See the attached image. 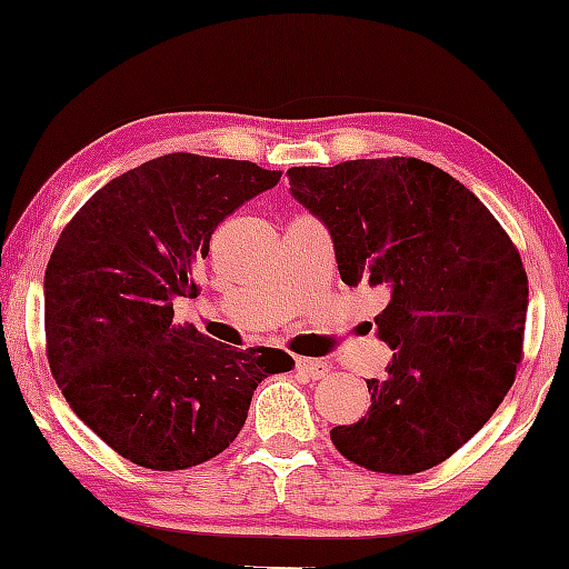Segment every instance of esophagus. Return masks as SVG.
<instances>
[{
  "mask_svg": "<svg viewBox=\"0 0 569 569\" xmlns=\"http://www.w3.org/2000/svg\"><path fill=\"white\" fill-rule=\"evenodd\" d=\"M295 368H298V372H302V376L313 380H321L329 376V365L321 360H308V357H298V360H295Z\"/></svg>",
  "mask_w": 569,
  "mask_h": 569,
  "instance_id": "1",
  "label": "esophagus"
}]
</instances>
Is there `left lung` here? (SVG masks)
Instances as JSON below:
<instances>
[{
  "label": "left lung",
  "instance_id": "1",
  "mask_svg": "<svg viewBox=\"0 0 569 569\" xmlns=\"http://www.w3.org/2000/svg\"><path fill=\"white\" fill-rule=\"evenodd\" d=\"M292 197L331 232L341 282L380 287L370 409L331 430L337 450L380 473L432 469L471 440L510 391L523 357L528 277L492 212L417 158L290 168Z\"/></svg>",
  "mask_w": 569,
  "mask_h": 569
}]
</instances>
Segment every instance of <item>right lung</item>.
Instances as JSON below:
<instances>
[{
	"label": "right lung",
	"mask_w": 569,
	"mask_h": 569,
	"mask_svg": "<svg viewBox=\"0 0 569 569\" xmlns=\"http://www.w3.org/2000/svg\"><path fill=\"white\" fill-rule=\"evenodd\" d=\"M282 170L173 152L108 181L53 248L43 279L46 355L69 407L131 463L178 471L222 453L256 386L292 370L282 349H232L173 323L197 298L193 263Z\"/></svg>",
	"instance_id": "obj_1"
}]
</instances>
